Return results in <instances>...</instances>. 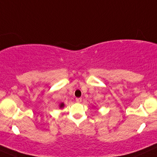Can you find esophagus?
Instances as JSON below:
<instances>
[{
    "mask_svg": "<svg viewBox=\"0 0 157 157\" xmlns=\"http://www.w3.org/2000/svg\"><path fill=\"white\" fill-rule=\"evenodd\" d=\"M76 102H82V99H81V98H77V99H76Z\"/></svg>",
    "mask_w": 157,
    "mask_h": 157,
    "instance_id": "obj_1",
    "label": "esophagus"
}]
</instances>
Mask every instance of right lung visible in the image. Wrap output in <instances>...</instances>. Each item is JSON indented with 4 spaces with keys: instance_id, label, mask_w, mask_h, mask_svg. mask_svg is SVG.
I'll return each instance as SVG.
<instances>
[{
    "instance_id": "obj_1",
    "label": "right lung",
    "mask_w": 157,
    "mask_h": 157,
    "mask_svg": "<svg viewBox=\"0 0 157 157\" xmlns=\"http://www.w3.org/2000/svg\"><path fill=\"white\" fill-rule=\"evenodd\" d=\"M64 107V102H61V103L59 104V108L60 109H63Z\"/></svg>"
}]
</instances>
